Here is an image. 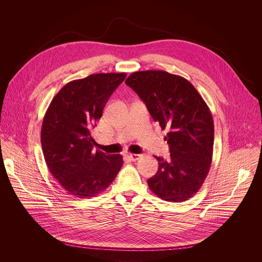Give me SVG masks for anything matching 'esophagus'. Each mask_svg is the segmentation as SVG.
Masks as SVG:
<instances>
[{
  "label": "esophagus",
  "instance_id": "34e87169",
  "mask_svg": "<svg viewBox=\"0 0 262 262\" xmlns=\"http://www.w3.org/2000/svg\"><path fill=\"white\" fill-rule=\"evenodd\" d=\"M141 157H142V155H136V154H129V155H128L129 160H130V161H133V162L138 161Z\"/></svg>",
  "mask_w": 262,
  "mask_h": 262
}]
</instances>
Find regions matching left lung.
Segmentation results:
<instances>
[{"label":"left lung","mask_w":262,"mask_h":262,"mask_svg":"<svg viewBox=\"0 0 262 262\" xmlns=\"http://www.w3.org/2000/svg\"><path fill=\"white\" fill-rule=\"evenodd\" d=\"M162 129L168 128L170 160L156 157L159 170L147 180L159 198L183 202L203 184L212 161L214 127L210 110L184 78L163 70L133 72L126 79Z\"/></svg>","instance_id":"obj_1"}]
</instances>
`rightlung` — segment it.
Segmentation results:
<instances>
[{
  "instance_id": "add662e5",
  "label": "right lung",
  "mask_w": 262,
  "mask_h": 262,
  "mask_svg": "<svg viewBox=\"0 0 262 262\" xmlns=\"http://www.w3.org/2000/svg\"><path fill=\"white\" fill-rule=\"evenodd\" d=\"M125 72L95 73L67 83L51 101L41 126L47 166L68 194L95 197L113 182L123 160L120 155L93 151L91 128Z\"/></svg>"
}]
</instances>
